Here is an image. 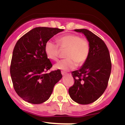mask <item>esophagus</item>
Listing matches in <instances>:
<instances>
[{
  "label": "esophagus",
  "mask_w": 125,
  "mask_h": 125,
  "mask_svg": "<svg viewBox=\"0 0 125 125\" xmlns=\"http://www.w3.org/2000/svg\"><path fill=\"white\" fill-rule=\"evenodd\" d=\"M61 74H62V76H65L66 74H67V73H65V72H64V71H61Z\"/></svg>",
  "instance_id": "esophagus-1"
}]
</instances>
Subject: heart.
I'll use <instances>...</instances> for the list:
<instances>
[{"mask_svg":"<svg viewBox=\"0 0 125 125\" xmlns=\"http://www.w3.org/2000/svg\"><path fill=\"white\" fill-rule=\"evenodd\" d=\"M61 49H66L64 56L66 59L57 62L54 65L57 69L69 71L74 69L86 61L89 53V44L86 39L74 34H68L57 39ZM44 51L51 60L56 61L59 57V47L52 41L46 42Z\"/></svg>","mask_w":125,"mask_h":125,"instance_id":"b5f03b06","label":"heart"}]
</instances>
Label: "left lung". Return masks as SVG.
<instances>
[{"label": "left lung", "instance_id": "left-lung-1", "mask_svg": "<svg viewBox=\"0 0 125 125\" xmlns=\"http://www.w3.org/2000/svg\"><path fill=\"white\" fill-rule=\"evenodd\" d=\"M83 33L89 44V53L78 70L73 71L74 83L69 94L74 101L88 104L96 101L106 89L111 71L110 52L103 41L88 29H75Z\"/></svg>", "mask_w": 125, "mask_h": 125}]
</instances>
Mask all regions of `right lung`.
I'll use <instances>...</instances> for the list:
<instances>
[{"instance_id": "right-lung-1", "label": "right lung", "mask_w": 125, "mask_h": 125, "mask_svg": "<svg viewBox=\"0 0 125 125\" xmlns=\"http://www.w3.org/2000/svg\"><path fill=\"white\" fill-rule=\"evenodd\" d=\"M64 29L39 27L19 39L11 60V78L15 92L24 101L41 104L51 95L54 85L62 78L61 71L46 73L52 65L44 51L46 42Z\"/></svg>"}]
</instances>
